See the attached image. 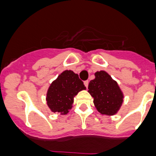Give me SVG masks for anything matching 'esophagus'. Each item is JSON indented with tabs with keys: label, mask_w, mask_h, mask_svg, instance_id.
I'll return each instance as SVG.
<instances>
[{
	"label": "esophagus",
	"mask_w": 156,
	"mask_h": 156,
	"mask_svg": "<svg viewBox=\"0 0 156 156\" xmlns=\"http://www.w3.org/2000/svg\"><path fill=\"white\" fill-rule=\"evenodd\" d=\"M88 83H89V82H88V80H85L84 82H83V83H84V86H85L86 87H87V86H88Z\"/></svg>",
	"instance_id": "obj_1"
}]
</instances>
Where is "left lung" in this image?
I'll list each match as a JSON object with an SVG mask.
<instances>
[{"label":"left lung","instance_id":"8db88e82","mask_svg":"<svg viewBox=\"0 0 156 156\" xmlns=\"http://www.w3.org/2000/svg\"><path fill=\"white\" fill-rule=\"evenodd\" d=\"M95 76L88 84V92L94 98V104L101 114L114 115L123 103V94L116 82L107 73L97 72Z\"/></svg>","mask_w":156,"mask_h":156}]
</instances>
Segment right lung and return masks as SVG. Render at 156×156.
<instances>
[{
  "mask_svg": "<svg viewBox=\"0 0 156 156\" xmlns=\"http://www.w3.org/2000/svg\"><path fill=\"white\" fill-rule=\"evenodd\" d=\"M85 88L79 76L73 71H64L48 88L46 98L48 106L53 112L67 114L72 108L74 96Z\"/></svg>",
  "mask_w": 156,
  "mask_h": 156,
  "instance_id": "obj_1",
  "label": "right lung"
}]
</instances>
